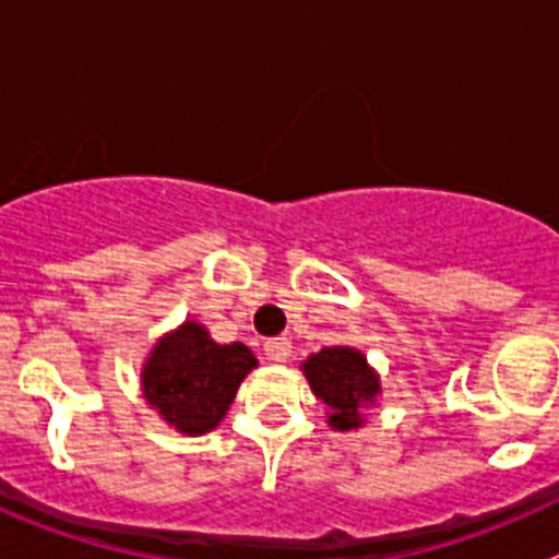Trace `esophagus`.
I'll use <instances>...</instances> for the list:
<instances>
[{
	"label": "esophagus",
	"mask_w": 559,
	"mask_h": 559,
	"mask_svg": "<svg viewBox=\"0 0 559 559\" xmlns=\"http://www.w3.org/2000/svg\"><path fill=\"white\" fill-rule=\"evenodd\" d=\"M263 353L269 355V360L274 364H285L290 358V341L288 338H269L263 344Z\"/></svg>",
	"instance_id": "1"
}]
</instances>
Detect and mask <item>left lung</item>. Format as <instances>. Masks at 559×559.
<instances>
[{"instance_id": "obj_1", "label": "left lung", "mask_w": 559, "mask_h": 559, "mask_svg": "<svg viewBox=\"0 0 559 559\" xmlns=\"http://www.w3.org/2000/svg\"><path fill=\"white\" fill-rule=\"evenodd\" d=\"M310 389L330 408V426L338 431L360 426V412L380 392L378 374L353 347H324L305 360Z\"/></svg>"}]
</instances>
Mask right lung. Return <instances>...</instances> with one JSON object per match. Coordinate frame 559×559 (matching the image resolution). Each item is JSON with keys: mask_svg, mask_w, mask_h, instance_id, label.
<instances>
[{"mask_svg": "<svg viewBox=\"0 0 559 559\" xmlns=\"http://www.w3.org/2000/svg\"><path fill=\"white\" fill-rule=\"evenodd\" d=\"M257 367L240 341L215 344L201 324L187 322L156 344L142 372L145 400L185 433H206L224 419L240 380Z\"/></svg>", "mask_w": 559, "mask_h": 559, "instance_id": "add662e5", "label": "right lung"}]
</instances>
